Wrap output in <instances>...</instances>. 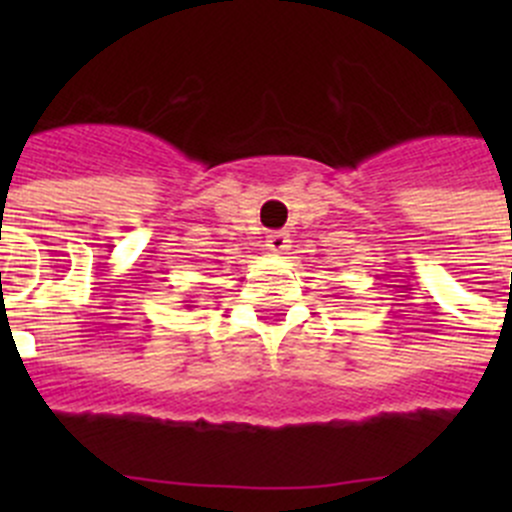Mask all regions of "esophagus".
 Listing matches in <instances>:
<instances>
[{"label":"esophagus","mask_w":512,"mask_h":512,"mask_svg":"<svg viewBox=\"0 0 512 512\" xmlns=\"http://www.w3.org/2000/svg\"><path fill=\"white\" fill-rule=\"evenodd\" d=\"M265 247L270 252H275V255H287L289 250V235L287 232H270L265 240Z\"/></svg>","instance_id":"obj_1"}]
</instances>
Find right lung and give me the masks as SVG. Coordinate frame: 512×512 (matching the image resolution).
Wrapping results in <instances>:
<instances>
[{
    "mask_svg": "<svg viewBox=\"0 0 512 512\" xmlns=\"http://www.w3.org/2000/svg\"><path fill=\"white\" fill-rule=\"evenodd\" d=\"M188 307H190V304H188Z\"/></svg>",
    "mask_w": 512,
    "mask_h": 512,
    "instance_id": "1",
    "label": "right lung"
}]
</instances>
